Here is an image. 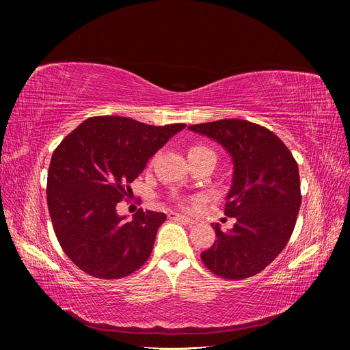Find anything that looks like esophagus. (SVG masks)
<instances>
[{
    "instance_id": "34e87169",
    "label": "esophagus",
    "mask_w": 350,
    "mask_h": 350,
    "mask_svg": "<svg viewBox=\"0 0 350 350\" xmlns=\"http://www.w3.org/2000/svg\"><path fill=\"white\" fill-rule=\"evenodd\" d=\"M171 219H176V220H181L183 224H185V225H188V226H193V225H196V220H193V219H189V217H187V216H183V215H176V213H169L167 215Z\"/></svg>"
}]
</instances>
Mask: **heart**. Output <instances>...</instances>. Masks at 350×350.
<instances>
[{
	"mask_svg": "<svg viewBox=\"0 0 350 350\" xmlns=\"http://www.w3.org/2000/svg\"><path fill=\"white\" fill-rule=\"evenodd\" d=\"M206 152H211L208 147H206V146H193V147H189V150H188V156H191V154H197V153H206ZM213 153V152H211Z\"/></svg>",
	"mask_w": 350,
	"mask_h": 350,
	"instance_id": "1",
	"label": "heart"
}]
</instances>
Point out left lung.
<instances>
[{
  "label": "left lung",
  "mask_w": 350,
  "mask_h": 350,
  "mask_svg": "<svg viewBox=\"0 0 350 350\" xmlns=\"http://www.w3.org/2000/svg\"><path fill=\"white\" fill-rule=\"evenodd\" d=\"M225 147L234 162L225 215L235 225L221 232L201 252L204 266L216 276L242 280L256 276L289 242L301 207L298 163L279 137L245 120H220L189 125Z\"/></svg>",
  "instance_id": "left-lung-1"
}]
</instances>
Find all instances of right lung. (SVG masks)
<instances>
[{
  "label": "right lung",
  "mask_w": 350,
  "mask_h": 350,
  "mask_svg": "<svg viewBox=\"0 0 350 350\" xmlns=\"http://www.w3.org/2000/svg\"><path fill=\"white\" fill-rule=\"evenodd\" d=\"M183 129L93 116L59 143L48 171V208L61 248L80 270L121 279L150 257L166 215L139 208L125 220L116 204L131 193L147 161Z\"/></svg>",
  "instance_id": "obj_1"
}]
</instances>
